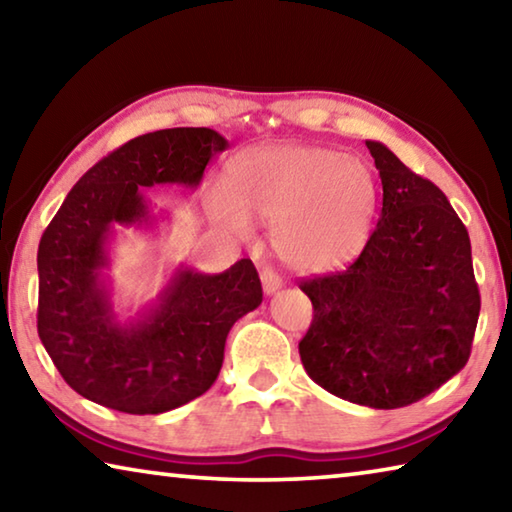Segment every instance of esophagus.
<instances>
[{
	"mask_svg": "<svg viewBox=\"0 0 512 512\" xmlns=\"http://www.w3.org/2000/svg\"><path fill=\"white\" fill-rule=\"evenodd\" d=\"M262 287H264V293L266 296H273V293H277L282 289V277L277 275L275 271H271V268H264L262 271Z\"/></svg>",
	"mask_w": 512,
	"mask_h": 512,
	"instance_id": "1",
	"label": "esophagus"
}]
</instances>
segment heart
Masks as SVG:
<instances>
[{
	"instance_id": "b5f03b06",
	"label": "heart",
	"mask_w": 512,
	"mask_h": 512,
	"mask_svg": "<svg viewBox=\"0 0 512 512\" xmlns=\"http://www.w3.org/2000/svg\"><path fill=\"white\" fill-rule=\"evenodd\" d=\"M379 185L359 158L325 146L275 144L235 160L212 212L225 228L250 237L253 221L273 225V246L293 271H339L372 235Z\"/></svg>"
}]
</instances>
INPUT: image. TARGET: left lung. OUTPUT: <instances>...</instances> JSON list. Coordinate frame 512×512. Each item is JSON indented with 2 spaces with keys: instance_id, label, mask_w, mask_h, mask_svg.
Returning <instances> with one entry per match:
<instances>
[{
  "instance_id": "obj_1",
  "label": "left lung",
  "mask_w": 512,
  "mask_h": 512,
  "mask_svg": "<svg viewBox=\"0 0 512 512\" xmlns=\"http://www.w3.org/2000/svg\"><path fill=\"white\" fill-rule=\"evenodd\" d=\"M366 146L384 187L377 228L343 273L300 284L314 320L298 348L327 393L400 409L463 370L481 298L470 235L447 196L386 144Z\"/></svg>"
}]
</instances>
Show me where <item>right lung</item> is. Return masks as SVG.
I'll return each mask as SVG.
<instances>
[{
  "label": "right lung",
  "instance_id": "1",
  "mask_svg": "<svg viewBox=\"0 0 512 512\" xmlns=\"http://www.w3.org/2000/svg\"><path fill=\"white\" fill-rule=\"evenodd\" d=\"M228 140L212 128L146 133L94 164L72 187L38 246V334L60 375L108 409L146 415L196 400L219 377L225 339L262 305L250 259L223 273L180 264L162 291L121 320L112 302L117 228L151 230L146 187L196 189Z\"/></svg>",
  "mask_w": 512,
  "mask_h": 512
}]
</instances>
